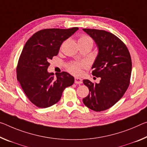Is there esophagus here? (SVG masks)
Here are the masks:
<instances>
[{"instance_id": "obj_1", "label": "esophagus", "mask_w": 147, "mask_h": 147, "mask_svg": "<svg viewBox=\"0 0 147 147\" xmlns=\"http://www.w3.org/2000/svg\"><path fill=\"white\" fill-rule=\"evenodd\" d=\"M74 82L75 84H81L82 83V79L80 78H74Z\"/></svg>"}]
</instances>
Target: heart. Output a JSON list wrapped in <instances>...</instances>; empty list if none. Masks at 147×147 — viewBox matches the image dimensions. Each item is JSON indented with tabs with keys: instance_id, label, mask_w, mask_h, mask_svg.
Listing matches in <instances>:
<instances>
[{
	"instance_id": "heart-1",
	"label": "heart",
	"mask_w": 147,
	"mask_h": 147,
	"mask_svg": "<svg viewBox=\"0 0 147 147\" xmlns=\"http://www.w3.org/2000/svg\"><path fill=\"white\" fill-rule=\"evenodd\" d=\"M78 42H88L92 44V39L88 36H81L78 39ZM88 66L86 62H72L67 65V70L70 73L75 76H79L82 74V69L86 68Z\"/></svg>"
}]
</instances>
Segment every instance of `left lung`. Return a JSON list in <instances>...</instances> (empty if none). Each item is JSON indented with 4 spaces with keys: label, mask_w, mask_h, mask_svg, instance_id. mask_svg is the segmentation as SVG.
<instances>
[{
    "label": "left lung",
    "mask_w": 147,
    "mask_h": 147,
    "mask_svg": "<svg viewBox=\"0 0 147 147\" xmlns=\"http://www.w3.org/2000/svg\"><path fill=\"white\" fill-rule=\"evenodd\" d=\"M83 31L98 48L92 69L93 75L101 78L98 84L83 80L90 91L83 103L93 111H103L117 103L126 92L131 74V56L125 44L111 32L91 29Z\"/></svg>",
    "instance_id": "1"
}]
</instances>
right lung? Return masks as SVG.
I'll return each instance as SVG.
<instances>
[{
	"label": "right lung",
	"mask_w": 147,
	"mask_h": 147,
	"mask_svg": "<svg viewBox=\"0 0 147 147\" xmlns=\"http://www.w3.org/2000/svg\"><path fill=\"white\" fill-rule=\"evenodd\" d=\"M78 29H46L36 32L25 44L18 61L17 79L28 99L39 108H47L61 99L74 78L67 72L53 76L49 61L58 54L60 46Z\"/></svg>",
	"instance_id": "right-lung-1"
}]
</instances>
